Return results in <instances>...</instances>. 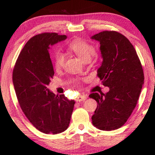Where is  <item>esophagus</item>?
<instances>
[{
	"label": "esophagus",
	"instance_id": "34e87169",
	"mask_svg": "<svg viewBox=\"0 0 155 155\" xmlns=\"http://www.w3.org/2000/svg\"><path fill=\"white\" fill-rule=\"evenodd\" d=\"M87 99V96L85 94H80L77 97L76 101H84Z\"/></svg>",
	"mask_w": 155,
	"mask_h": 155
}]
</instances>
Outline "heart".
Returning a JSON list of instances; mask_svg holds the SVG:
<instances>
[{"label": "heart", "instance_id": "b5f03b06", "mask_svg": "<svg viewBox=\"0 0 155 155\" xmlns=\"http://www.w3.org/2000/svg\"><path fill=\"white\" fill-rule=\"evenodd\" d=\"M68 48L79 57L82 61L90 60L91 57L95 54L94 46L83 40L77 39L71 41ZM65 63V56L63 54L58 53L55 56V68L56 70L62 68Z\"/></svg>", "mask_w": 155, "mask_h": 155}]
</instances>
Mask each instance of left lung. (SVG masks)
Masks as SVG:
<instances>
[{"mask_svg": "<svg viewBox=\"0 0 155 155\" xmlns=\"http://www.w3.org/2000/svg\"><path fill=\"white\" fill-rule=\"evenodd\" d=\"M99 42L103 61L97 75L107 94L92 93L97 107L92 116L93 126L102 130L124 126L134 110L144 84V73L135 48L127 38L115 31H104L91 37Z\"/></svg>", "mask_w": 155, "mask_h": 155, "instance_id": "left-lung-1", "label": "left lung"}]
</instances>
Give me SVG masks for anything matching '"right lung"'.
Returning a JSON list of instances; mask_svg holds the SVG:
<instances>
[{"label": "right lung", "mask_w": 155, "mask_h": 155, "mask_svg": "<svg viewBox=\"0 0 155 155\" xmlns=\"http://www.w3.org/2000/svg\"><path fill=\"white\" fill-rule=\"evenodd\" d=\"M66 35L42 33L31 37L19 55L12 73L17 98L23 113L37 130L58 134L68 128L75 101L56 95L48 85L54 75L50 46Z\"/></svg>", "instance_id": "add662e5"}]
</instances>
